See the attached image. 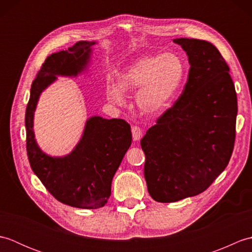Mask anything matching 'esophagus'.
<instances>
[{
    "mask_svg": "<svg viewBox=\"0 0 252 252\" xmlns=\"http://www.w3.org/2000/svg\"><path fill=\"white\" fill-rule=\"evenodd\" d=\"M142 135H143V131H142L141 127L137 126H132L133 140H134V141H140Z\"/></svg>",
    "mask_w": 252,
    "mask_h": 252,
    "instance_id": "1",
    "label": "esophagus"
}]
</instances>
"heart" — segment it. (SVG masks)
I'll list each match as a JSON object with an SVG mask.
<instances>
[{"instance_id": "b5f03b06", "label": "heart", "mask_w": 252, "mask_h": 252, "mask_svg": "<svg viewBox=\"0 0 252 252\" xmlns=\"http://www.w3.org/2000/svg\"><path fill=\"white\" fill-rule=\"evenodd\" d=\"M185 63L172 52L146 55L123 68L118 74V85L109 84L107 96L116 104L125 100L124 92L137 90L136 104L147 115L164 111L178 93L185 77Z\"/></svg>"}]
</instances>
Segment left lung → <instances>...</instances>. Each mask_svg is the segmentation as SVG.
<instances>
[{
	"label": "left lung",
	"mask_w": 252,
	"mask_h": 252,
	"mask_svg": "<svg viewBox=\"0 0 252 252\" xmlns=\"http://www.w3.org/2000/svg\"><path fill=\"white\" fill-rule=\"evenodd\" d=\"M189 62L183 92L141 141L149 195L174 202L205 191L228 164L237 96L229 67L210 42L180 37Z\"/></svg>",
	"instance_id": "8db88e82"
}]
</instances>
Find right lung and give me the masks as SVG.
<instances>
[{"instance_id": "obj_1", "label": "right lung", "mask_w": 252, "mask_h": 252, "mask_svg": "<svg viewBox=\"0 0 252 252\" xmlns=\"http://www.w3.org/2000/svg\"><path fill=\"white\" fill-rule=\"evenodd\" d=\"M94 44L79 41L46 58L32 82L25 117L27 155L32 171L58 201L81 209L106 205L112 178L131 146L130 125L122 119L91 117L73 151L63 157H51L35 142L33 116L41 93L57 76L77 77L85 70Z\"/></svg>"}]
</instances>
